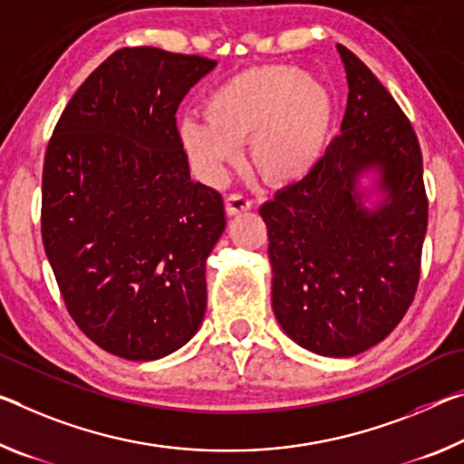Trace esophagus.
<instances>
[{
  "label": "esophagus",
  "mask_w": 464,
  "mask_h": 464,
  "mask_svg": "<svg viewBox=\"0 0 464 464\" xmlns=\"http://www.w3.org/2000/svg\"><path fill=\"white\" fill-rule=\"evenodd\" d=\"M225 208L229 215H239V212H246L252 208V200L246 194L233 192L225 198Z\"/></svg>",
  "instance_id": "obj_1"
}]
</instances>
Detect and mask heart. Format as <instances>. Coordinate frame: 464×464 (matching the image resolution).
<instances>
[{
	"label": "heart",
	"mask_w": 464,
	"mask_h": 464,
	"mask_svg": "<svg viewBox=\"0 0 464 464\" xmlns=\"http://www.w3.org/2000/svg\"><path fill=\"white\" fill-rule=\"evenodd\" d=\"M204 120L179 123L181 149L204 181L225 179L247 140L249 163L268 181H291L318 163L334 121L328 88L291 65L239 72L204 102Z\"/></svg>",
	"instance_id": "b5f03b06"
}]
</instances>
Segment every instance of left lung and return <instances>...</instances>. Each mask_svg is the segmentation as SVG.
<instances>
[{
  "label": "left lung",
  "mask_w": 464,
  "mask_h": 464,
  "mask_svg": "<svg viewBox=\"0 0 464 464\" xmlns=\"http://www.w3.org/2000/svg\"><path fill=\"white\" fill-rule=\"evenodd\" d=\"M338 53L349 82L341 134L260 215L278 324L304 349L351 357L384 341L413 304L428 194L409 117L353 51L338 45ZM372 166L387 194L376 211L363 209L354 189Z\"/></svg>",
  "instance_id": "8db88e82"
}]
</instances>
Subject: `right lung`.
<instances>
[{
  "label": "right lung",
  "mask_w": 464,
  "mask_h": 464,
  "mask_svg": "<svg viewBox=\"0 0 464 464\" xmlns=\"http://www.w3.org/2000/svg\"><path fill=\"white\" fill-rule=\"evenodd\" d=\"M217 62L123 47L73 92L43 163L41 235L76 326L101 349L152 362L206 312V258L223 196L189 179L179 102Z\"/></svg>",
  "instance_id": "add662e5"
}]
</instances>
